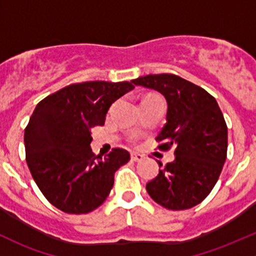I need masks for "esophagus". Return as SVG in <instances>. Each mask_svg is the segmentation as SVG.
Segmentation results:
<instances>
[{"mask_svg": "<svg viewBox=\"0 0 256 256\" xmlns=\"http://www.w3.org/2000/svg\"><path fill=\"white\" fill-rule=\"evenodd\" d=\"M144 158V154H138V152H131V160H132V161L140 162V161H142Z\"/></svg>", "mask_w": 256, "mask_h": 256, "instance_id": "obj_1", "label": "esophagus"}]
</instances>
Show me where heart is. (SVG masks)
I'll return each mask as SVG.
<instances>
[{
	"label": "heart",
	"instance_id": "b5f03b06",
	"mask_svg": "<svg viewBox=\"0 0 256 256\" xmlns=\"http://www.w3.org/2000/svg\"><path fill=\"white\" fill-rule=\"evenodd\" d=\"M147 98H156V96H147Z\"/></svg>",
	"mask_w": 256,
	"mask_h": 256
}]
</instances>
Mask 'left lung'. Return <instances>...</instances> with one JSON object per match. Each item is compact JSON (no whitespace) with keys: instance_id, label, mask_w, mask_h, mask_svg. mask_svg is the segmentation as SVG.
<instances>
[{"instance_id":"8db88e82","label":"left lung","mask_w":256,"mask_h":256,"mask_svg":"<svg viewBox=\"0 0 256 256\" xmlns=\"http://www.w3.org/2000/svg\"><path fill=\"white\" fill-rule=\"evenodd\" d=\"M132 82L166 99V125L156 141L164 151L174 147L176 156L147 183V193L172 210L200 204L216 186L226 158L228 128L218 102L204 89L174 74H150Z\"/></svg>"}]
</instances>
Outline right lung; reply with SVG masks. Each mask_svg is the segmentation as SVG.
I'll return each mask as SVG.
<instances>
[{"label":"right lung","instance_id":"1","mask_svg":"<svg viewBox=\"0 0 256 256\" xmlns=\"http://www.w3.org/2000/svg\"><path fill=\"white\" fill-rule=\"evenodd\" d=\"M134 88L128 82H85L58 90L36 106L24 130L26 160L54 207L89 213L108 198L114 174L130 154L114 148L104 158L96 157L90 128L104 125L112 102Z\"/></svg>","mask_w":256,"mask_h":256}]
</instances>
